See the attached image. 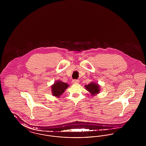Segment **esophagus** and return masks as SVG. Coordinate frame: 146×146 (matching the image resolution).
Segmentation results:
<instances>
[{"instance_id":"34e87169","label":"esophagus","mask_w":146,"mask_h":146,"mask_svg":"<svg viewBox=\"0 0 146 146\" xmlns=\"http://www.w3.org/2000/svg\"><path fill=\"white\" fill-rule=\"evenodd\" d=\"M72 83L73 84H79V80H76V79H74L72 80Z\"/></svg>"}]
</instances>
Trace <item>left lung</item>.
<instances>
[{"label": "left lung", "mask_w": 146, "mask_h": 146, "mask_svg": "<svg viewBox=\"0 0 146 146\" xmlns=\"http://www.w3.org/2000/svg\"><path fill=\"white\" fill-rule=\"evenodd\" d=\"M85 88L89 92H90L92 96H95L100 92V86L97 83L91 82L88 85L85 86Z\"/></svg>", "instance_id": "obj_1"}]
</instances>
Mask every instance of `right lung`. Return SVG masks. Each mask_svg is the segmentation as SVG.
<instances>
[{"label": "right lung", "instance_id": "right-lung-1", "mask_svg": "<svg viewBox=\"0 0 146 146\" xmlns=\"http://www.w3.org/2000/svg\"><path fill=\"white\" fill-rule=\"evenodd\" d=\"M68 86L69 85L68 84L63 83L60 80L56 81L51 86L52 95L57 97H60Z\"/></svg>", "mask_w": 146, "mask_h": 146}]
</instances>
